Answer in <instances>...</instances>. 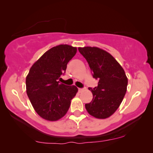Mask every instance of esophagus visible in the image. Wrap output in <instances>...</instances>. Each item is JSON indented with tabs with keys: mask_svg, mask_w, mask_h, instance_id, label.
<instances>
[{
	"mask_svg": "<svg viewBox=\"0 0 153 153\" xmlns=\"http://www.w3.org/2000/svg\"><path fill=\"white\" fill-rule=\"evenodd\" d=\"M83 90H84V89H81V88H79V89H78V91L79 92V93H81L82 91H83Z\"/></svg>",
	"mask_w": 153,
	"mask_h": 153,
	"instance_id": "34e87169",
	"label": "esophagus"
}]
</instances>
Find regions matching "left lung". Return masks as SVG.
I'll list each match as a JSON object with an SVG mask.
<instances>
[{
	"instance_id": "obj_1",
	"label": "left lung",
	"mask_w": 153,
	"mask_h": 153,
	"mask_svg": "<svg viewBox=\"0 0 153 153\" xmlns=\"http://www.w3.org/2000/svg\"><path fill=\"white\" fill-rule=\"evenodd\" d=\"M87 59L98 86L89 88L93 94L91 102L85 104L88 113L96 119L111 117L122 102L127 91L128 77L123 68L111 54L98 47L78 48Z\"/></svg>"
}]
</instances>
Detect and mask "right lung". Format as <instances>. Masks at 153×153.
<instances>
[{"instance_id":"1","label":"right lung","mask_w":153,"mask_h":153,"mask_svg":"<svg viewBox=\"0 0 153 153\" xmlns=\"http://www.w3.org/2000/svg\"><path fill=\"white\" fill-rule=\"evenodd\" d=\"M77 48L67 44L53 47L33 64L26 77V93L33 108L42 119L56 121L67 113L78 89L60 84L68 62Z\"/></svg>"}]
</instances>
